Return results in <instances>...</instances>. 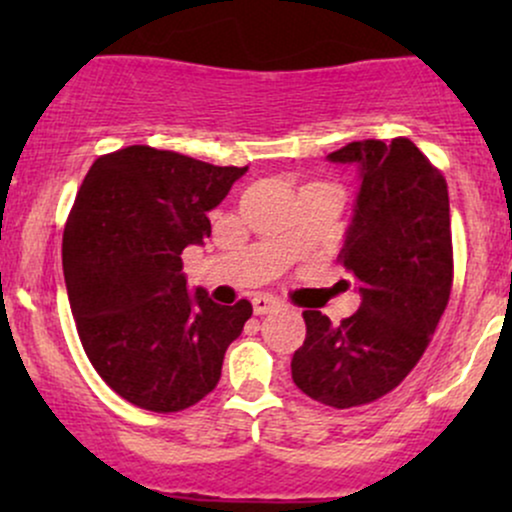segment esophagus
Masks as SVG:
<instances>
[{
    "instance_id": "esophagus-1",
    "label": "esophagus",
    "mask_w": 512,
    "mask_h": 512,
    "mask_svg": "<svg viewBox=\"0 0 512 512\" xmlns=\"http://www.w3.org/2000/svg\"><path fill=\"white\" fill-rule=\"evenodd\" d=\"M279 298L269 296V293H257L255 298H252V308H255V315H267L272 313V310L279 308Z\"/></svg>"
}]
</instances>
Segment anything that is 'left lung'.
I'll list each match as a JSON object with an SVG mask.
<instances>
[{"instance_id":"8db88e82","label":"left lung","mask_w":512,"mask_h":512,"mask_svg":"<svg viewBox=\"0 0 512 512\" xmlns=\"http://www.w3.org/2000/svg\"><path fill=\"white\" fill-rule=\"evenodd\" d=\"M327 161L354 166L361 182L342 250L361 305L339 325L305 310L291 378L315 402L349 409L395 390L436 332L452 286L450 199L404 137L351 142Z\"/></svg>"}]
</instances>
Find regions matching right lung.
Segmentation results:
<instances>
[{"mask_svg":"<svg viewBox=\"0 0 512 512\" xmlns=\"http://www.w3.org/2000/svg\"><path fill=\"white\" fill-rule=\"evenodd\" d=\"M248 166H211L127 146L86 173L62 240L79 339L98 375L149 411H182L214 390L250 301L187 289L182 250L211 236L209 211Z\"/></svg>","mask_w":512,"mask_h":512,"instance_id":"obj_1","label":"right lung"}]
</instances>
